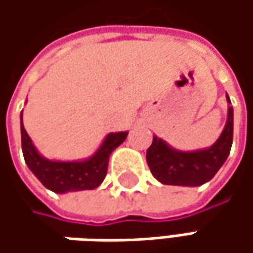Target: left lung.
Instances as JSON below:
<instances>
[{"instance_id": "1", "label": "left lung", "mask_w": 253, "mask_h": 253, "mask_svg": "<svg viewBox=\"0 0 253 253\" xmlns=\"http://www.w3.org/2000/svg\"><path fill=\"white\" fill-rule=\"evenodd\" d=\"M228 97V95H227ZM228 104H231L228 98ZM234 135V110L228 105L225 128L211 148L197 152H177L162 139L153 138L146 152V162L152 174L163 184L201 186L211 180L228 158Z\"/></svg>"}]
</instances>
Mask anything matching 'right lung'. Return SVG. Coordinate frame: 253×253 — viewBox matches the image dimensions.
Wrapping results in <instances>:
<instances>
[{
    "label": "right lung",
    "mask_w": 253,
    "mask_h": 253,
    "mask_svg": "<svg viewBox=\"0 0 253 253\" xmlns=\"http://www.w3.org/2000/svg\"><path fill=\"white\" fill-rule=\"evenodd\" d=\"M126 136L128 132L107 135L101 148L88 161L52 162L42 158L36 152L29 135L25 131L21 114V138L25 162L44 187L54 193L92 190L98 187L105 179L110 155L125 141Z\"/></svg>",
    "instance_id": "obj_1"
}]
</instances>
